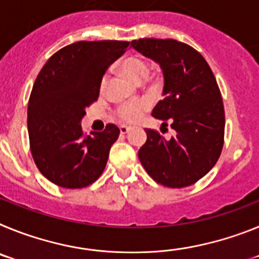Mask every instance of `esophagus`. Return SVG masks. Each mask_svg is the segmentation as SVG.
Here are the masks:
<instances>
[{
  "mask_svg": "<svg viewBox=\"0 0 259 259\" xmlns=\"http://www.w3.org/2000/svg\"><path fill=\"white\" fill-rule=\"evenodd\" d=\"M119 130H120V134L125 135V134H128V132H130L131 127H128V125H120V127H119Z\"/></svg>",
  "mask_w": 259,
  "mask_h": 259,
  "instance_id": "obj_1",
  "label": "esophagus"
}]
</instances>
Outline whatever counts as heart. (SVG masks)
Masks as SVG:
<instances>
[{"instance_id": "b5f03b06", "label": "heart", "mask_w": 259, "mask_h": 259, "mask_svg": "<svg viewBox=\"0 0 259 259\" xmlns=\"http://www.w3.org/2000/svg\"><path fill=\"white\" fill-rule=\"evenodd\" d=\"M120 68L127 75L130 79H132L136 83H140L149 74V65L145 59L141 57H127L120 62ZM106 87V76L101 80V89ZM148 109V104L145 101L132 102V104H124L119 106L116 110V114L122 120L128 123H135L143 116L144 111Z\"/></svg>"}]
</instances>
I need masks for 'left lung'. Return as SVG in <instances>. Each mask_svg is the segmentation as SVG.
I'll use <instances>...</instances> for the list:
<instances>
[{
	"label": "left lung",
	"mask_w": 259,
	"mask_h": 259,
	"mask_svg": "<svg viewBox=\"0 0 259 259\" xmlns=\"http://www.w3.org/2000/svg\"><path fill=\"white\" fill-rule=\"evenodd\" d=\"M131 47L159 65L163 100L152 115L171 123L175 136L166 140L145 130L139 150L150 178L168 188H184L206 175L223 148L224 109L221 91L207 62L196 49L172 38H140Z\"/></svg>",
	"instance_id": "8db88e82"
}]
</instances>
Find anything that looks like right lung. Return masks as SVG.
<instances>
[{
    "instance_id": "1",
    "label": "right lung",
    "mask_w": 259,
    "mask_h": 259,
    "mask_svg": "<svg viewBox=\"0 0 259 259\" xmlns=\"http://www.w3.org/2000/svg\"><path fill=\"white\" fill-rule=\"evenodd\" d=\"M128 41H77L54 53L32 88L28 102L31 153L40 172L62 188H84L105 170L119 136L115 124L84 136L81 119L100 95L102 76Z\"/></svg>"
}]
</instances>
